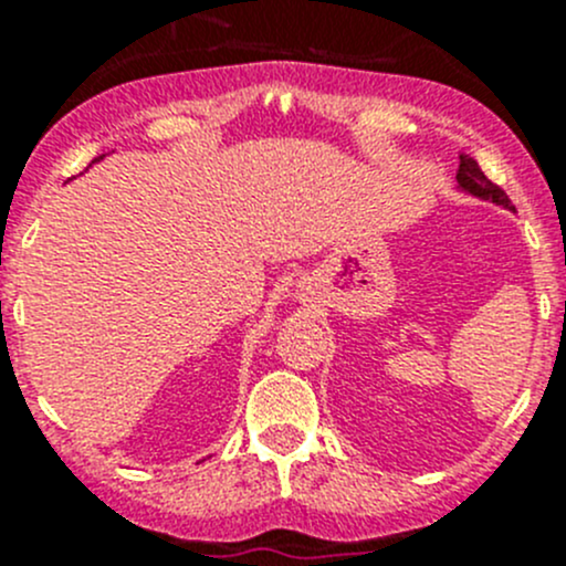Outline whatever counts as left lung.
I'll return each instance as SVG.
<instances>
[{"label":"left lung","mask_w":566,"mask_h":566,"mask_svg":"<svg viewBox=\"0 0 566 566\" xmlns=\"http://www.w3.org/2000/svg\"><path fill=\"white\" fill-rule=\"evenodd\" d=\"M458 182H460V188H465V191H468V193H473V197L493 199V202L504 205V208H512L510 197H506V193L501 191V188L495 186V182L490 180V177L484 175L482 169H479V164L473 161V158H468V156H460Z\"/></svg>","instance_id":"1"}]
</instances>
